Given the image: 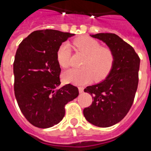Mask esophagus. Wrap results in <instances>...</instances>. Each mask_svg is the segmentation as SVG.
<instances>
[{"mask_svg":"<svg viewBox=\"0 0 151 151\" xmlns=\"http://www.w3.org/2000/svg\"><path fill=\"white\" fill-rule=\"evenodd\" d=\"M78 90H79L80 94H82V93L84 92V88H81V87H80V88H78Z\"/></svg>","mask_w":151,"mask_h":151,"instance_id":"1","label":"esophagus"}]
</instances>
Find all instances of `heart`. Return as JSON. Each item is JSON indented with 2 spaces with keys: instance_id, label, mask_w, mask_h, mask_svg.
Here are the masks:
<instances>
[{
  "instance_id": "1",
  "label": "heart",
  "mask_w": 151,
  "mask_h": 151,
  "mask_svg": "<svg viewBox=\"0 0 151 151\" xmlns=\"http://www.w3.org/2000/svg\"><path fill=\"white\" fill-rule=\"evenodd\" d=\"M73 46L79 52L86 55L82 63L83 68H71L63 73L67 83L77 85L87 84L95 78L100 81L105 79L112 69L115 56L109 48L101 46L99 42L89 36H81L73 42ZM70 47L67 43L62 44L57 50V60L62 67L70 63Z\"/></svg>"
}]
</instances>
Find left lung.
<instances>
[{"label": "left lung", "mask_w": 151, "mask_h": 151, "mask_svg": "<svg viewBox=\"0 0 151 151\" xmlns=\"http://www.w3.org/2000/svg\"><path fill=\"white\" fill-rule=\"evenodd\" d=\"M91 36L107 45L114 53L115 61L105 80L84 89L92 96L93 101L83 113L91 124L109 127L124 118L133 105L140 60L134 49L116 34L98 33Z\"/></svg>", "instance_id": "obj_1"}]
</instances>
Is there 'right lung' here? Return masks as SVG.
Wrapping results in <instances>:
<instances>
[{
	"label": "right lung",
	"instance_id": "1",
	"mask_svg": "<svg viewBox=\"0 0 151 151\" xmlns=\"http://www.w3.org/2000/svg\"><path fill=\"white\" fill-rule=\"evenodd\" d=\"M74 35L46 29L32 32L18 46L14 64V95L21 111L31 124L42 129L58 124L65 105L79 95L78 88L60 84L57 50Z\"/></svg>",
	"mask_w": 151,
	"mask_h": 151
}]
</instances>
